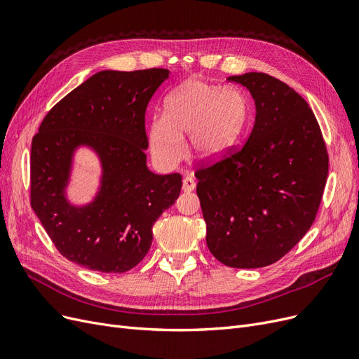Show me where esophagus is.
Listing matches in <instances>:
<instances>
[{"instance_id": "obj_1", "label": "esophagus", "mask_w": 359, "mask_h": 359, "mask_svg": "<svg viewBox=\"0 0 359 359\" xmlns=\"http://www.w3.org/2000/svg\"><path fill=\"white\" fill-rule=\"evenodd\" d=\"M194 187H196V182H194L193 177H186L182 180V190L184 191H193Z\"/></svg>"}]
</instances>
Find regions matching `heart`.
Masks as SVG:
<instances>
[{"instance_id":"obj_1","label":"heart","mask_w":359,"mask_h":359,"mask_svg":"<svg viewBox=\"0 0 359 359\" xmlns=\"http://www.w3.org/2000/svg\"><path fill=\"white\" fill-rule=\"evenodd\" d=\"M165 114L153 118L148 137L151 153L161 166L172 168L184 157L190 136L193 156L211 161L223 156L241 135L247 106L241 93L202 79H189L172 90Z\"/></svg>"}]
</instances>
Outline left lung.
<instances>
[{"label":"left lung","mask_w":359,"mask_h":359,"mask_svg":"<svg viewBox=\"0 0 359 359\" xmlns=\"http://www.w3.org/2000/svg\"><path fill=\"white\" fill-rule=\"evenodd\" d=\"M227 81L252 94L256 118L247 142L196 170L206 245L232 268L277 262L309 232L328 177V153L309 103L265 73Z\"/></svg>","instance_id":"obj_1"}]
</instances>
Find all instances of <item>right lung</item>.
Here are the masks:
<instances>
[{"label": "right lung", "instance_id": "1", "mask_svg": "<svg viewBox=\"0 0 359 359\" xmlns=\"http://www.w3.org/2000/svg\"><path fill=\"white\" fill-rule=\"evenodd\" d=\"M169 78L166 69L103 70L58 102L31 145V206L58 252L100 273H126L145 257L153 224L180 196V173L147 166L145 111ZM88 146L102 166L101 186L86 205H72V156Z\"/></svg>", "mask_w": 359, "mask_h": 359}]
</instances>
